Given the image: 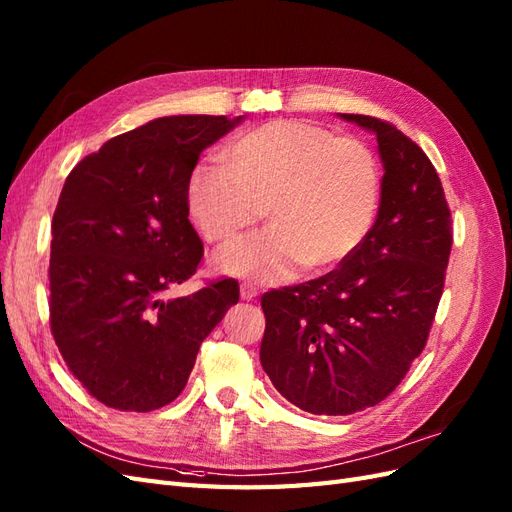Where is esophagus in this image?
Wrapping results in <instances>:
<instances>
[{
	"mask_svg": "<svg viewBox=\"0 0 512 512\" xmlns=\"http://www.w3.org/2000/svg\"><path fill=\"white\" fill-rule=\"evenodd\" d=\"M240 296H242V300H255L259 296V291L251 283H242L240 285Z\"/></svg>",
	"mask_w": 512,
	"mask_h": 512,
	"instance_id": "1",
	"label": "esophagus"
}]
</instances>
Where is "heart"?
Wrapping results in <instances>:
<instances>
[{
	"label": "heart",
	"mask_w": 512,
	"mask_h": 512,
	"mask_svg": "<svg viewBox=\"0 0 512 512\" xmlns=\"http://www.w3.org/2000/svg\"><path fill=\"white\" fill-rule=\"evenodd\" d=\"M225 167L199 165L188 208L201 236L227 242L261 221L270 229L221 248L214 266L238 279L281 283L300 266H339L367 236L379 201L373 152L358 139L300 120L248 130L225 150Z\"/></svg>",
	"instance_id": "obj_1"
}]
</instances>
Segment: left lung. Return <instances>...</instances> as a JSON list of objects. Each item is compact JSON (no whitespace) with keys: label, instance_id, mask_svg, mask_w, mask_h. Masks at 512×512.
<instances>
[{"label":"left lung","instance_id":"left-lung-1","mask_svg":"<svg viewBox=\"0 0 512 512\" xmlns=\"http://www.w3.org/2000/svg\"><path fill=\"white\" fill-rule=\"evenodd\" d=\"M337 115L377 139L384 178L375 223L337 270L261 298V367L289 403L317 416L362 412L399 386L427 343L452 246L427 154L388 122Z\"/></svg>","mask_w":512,"mask_h":512}]
</instances>
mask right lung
<instances>
[{
	"label": "right lung",
	"mask_w": 512,
	"mask_h": 512,
	"mask_svg": "<svg viewBox=\"0 0 512 512\" xmlns=\"http://www.w3.org/2000/svg\"><path fill=\"white\" fill-rule=\"evenodd\" d=\"M240 122L156 118L109 139L64 182L51 225V330L72 375L113 410L152 412L178 397L199 345L240 298L233 279L167 296L203 257L188 178Z\"/></svg>",
	"instance_id": "add662e5"
}]
</instances>
